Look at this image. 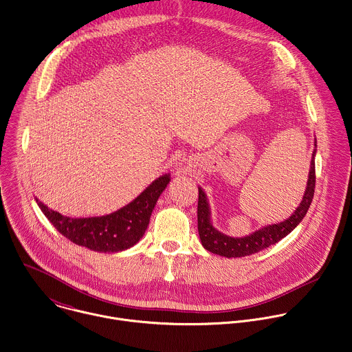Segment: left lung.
I'll list each match as a JSON object with an SVG mask.
<instances>
[{
  "mask_svg": "<svg viewBox=\"0 0 352 352\" xmlns=\"http://www.w3.org/2000/svg\"><path fill=\"white\" fill-rule=\"evenodd\" d=\"M317 146V142H316ZM316 149L313 152L311 159V168L309 174L307 188L303 196V200L300 206L296 208V211L284 222L266 226L261 230H256L251 236L241 237V239H233L226 234H222L218 232L211 221H210V210L208 203L206 199V195L201 188H199V203H197V229L199 236L201 240L203 247L217 255L226 256V258H241L248 256L252 254H256L265 248H269L270 245H274L280 240H283L285 236H288L305 218L307 214L310 204L314 197V189H316Z\"/></svg>",
  "mask_w": 352,
  "mask_h": 352,
  "instance_id": "obj_1",
  "label": "left lung"
}]
</instances>
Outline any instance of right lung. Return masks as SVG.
<instances>
[{
  "instance_id": "obj_1",
  "label": "right lung",
  "mask_w": 352,
  "mask_h": 352,
  "mask_svg": "<svg viewBox=\"0 0 352 352\" xmlns=\"http://www.w3.org/2000/svg\"><path fill=\"white\" fill-rule=\"evenodd\" d=\"M168 182L170 175H162L130 204L104 217L68 218L35 200L56 230L74 244L97 252H119L144 236L155 204Z\"/></svg>"
}]
</instances>
